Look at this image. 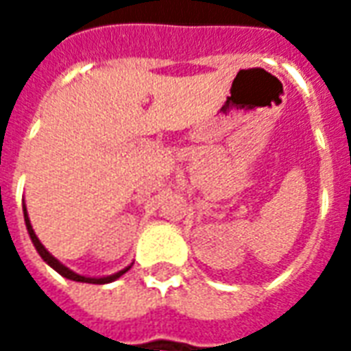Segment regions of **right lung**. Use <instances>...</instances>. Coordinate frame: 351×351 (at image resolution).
<instances>
[{"mask_svg":"<svg viewBox=\"0 0 351 351\" xmlns=\"http://www.w3.org/2000/svg\"><path fill=\"white\" fill-rule=\"evenodd\" d=\"M24 220H26V228H27V233H29V237H32V243H34V246L37 248V252H39V256H41L47 263L54 269V271H58L62 276H65V278L69 280H75V282H88V284H108V282H112V280L120 278L123 272L130 271V267L128 269H123V271L116 272V274H112V276H107V278H86V276H80V274H77V272L69 271L67 267H64V265L60 263L56 258H52L49 252H47V248L43 246L41 243H39V239H37V235H35L34 228H32V223H29V218H27V213L26 208H24Z\"/></svg>","mask_w":351,"mask_h":351,"instance_id":"obj_1","label":"right lung"}]
</instances>
